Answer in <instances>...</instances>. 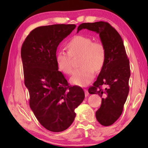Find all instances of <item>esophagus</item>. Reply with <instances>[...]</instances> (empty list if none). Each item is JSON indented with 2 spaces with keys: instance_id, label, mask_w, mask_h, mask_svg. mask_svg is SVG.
Listing matches in <instances>:
<instances>
[{
  "instance_id": "34e87169",
  "label": "esophagus",
  "mask_w": 148,
  "mask_h": 148,
  "mask_svg": "<svg viewBox=\"0 0 148 148\" xmlns=\"http://www.w3.org/2000/svg\"><path fill=\"white\" fill-rule=\"evenodd\" d=\"M84 92H85V95H86V97H87L89 95V92L86 89H84Z\"/></svg>"
}]
</instances>
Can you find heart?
Masks as SVG:
<instances>
[{
	"mask_svg": "<svg viewBox=\"0 0 148 148\" xmlns=\"http://www.w3.org/2000/svg\"><path fill=\"white\" fill-rule=\"evenodd\" d=\"M68 51L59 50L56 59L59 69L66 74L72 72V57L79 56V69L75 70L71 78L72 84L86 86L94 77V71H101L106 61V51L104 44L92 41L89 36L77 35L66 44Z\"/></svg>",
	"mask_w": 148,
	"mask_h": 148,
	"instance_id": "obj_1",
	"label": "heart"
}]
</instances>
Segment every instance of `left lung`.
Returning a JSON list of instances; mask_svg holds the SVG:
<instances>
[{
  "label": "left lung",
  "mask_w": 148,
  "mask_h": 148,
  "mask_svg": "<svg viewBox=\"0 0 148 148\" xmlns=\"http://www.w3.org/2000/svg\"><path fill=\"white\" fill-rule=\"evenodd\" d=\"M83 29L99 33L106 48L103 68L88 91L102 97L96 118L103 126H110L121 116L128 96L131 76L129 60L121 36L110 24L104 21L84 23L77 27V32Z\"/></svg>",
  "instance_id": "8db88e82"
}]
</instances>
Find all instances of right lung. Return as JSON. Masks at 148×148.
Segmentation results:
<instances>
[{
    "label": "right lung",
    "instance_id": "right-lung-1",
    "mask_svg": "<svg viewBox=\"0 0 148 148\" xmlns=\"http://www.w3.org/2000/svg\"><path fill=\"white\" fill-rule=\"evenodd\" d=\"M75 28L74 24L38 27L21 46L30 107L40 123L51 132L63 131L71 126L76 117L75 108L85 98L82 87L69 86L58 71L56 59L59 43Z\"/></svg>",
    "mask_w": 148,
    "mask_h": 148
}]
</instances>
